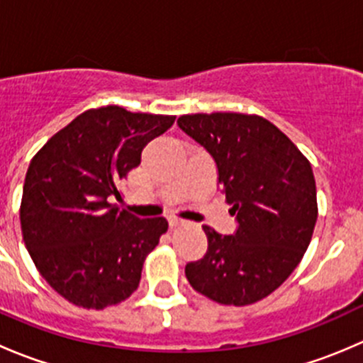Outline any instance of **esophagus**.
Returning a JSON list of instances; mask_svg holds the SVG:
<instances>
[{"mask_svg": "<svg viewBox=\"0 0 363 363\" xmlns=\"http://www.w3.org/2000/svg\"><path fill=\"white\" fill-rule=\"evenodd\" d=\"M182 225H186L184 219H181V218H170V226H182Z\"/></svg>", "mask_w": 363, "mask_h": 363, "instance_id": "esophagus-1", "label": "esophagus"}]
</instances>
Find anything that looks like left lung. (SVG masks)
Returning a JSON list of instances; mask_svg holds the SVG:
<instances>
[{
	"label": "left lung",
	"mask_w": 363,
	"mask_h": 363,
	"mask_svg": "<svg viewBox=\"0 0 363 363\" xmlns=\"http://www.w3.org/2000/svg\"><path fill=\"white\" fill-rule=\"evenodd\" d=\"M179 128L216 160L235 235L203 225L207 255L186 265L193 290L223 306H250L290 277L313 239L316 181L309 160L256 113H186Z\"/></svg>",
	"instance_id": "1"
}]
</instances>
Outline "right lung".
<instances>
[{
    "label": "right lung",
    "instance_id": "add662e5",
    "mask_svg": "<svg viewBox=\"0 0 363 363\" xmlns=\"http://www.w3.org/2000/svg\"><path fill=\"white\" fill-rule=\"evenodd\" d=\"M174 121L117 105L89 108L33 156L21 200L23 239L36 270L68 302L100 311L138 288L168 221L140 219L112 202L145 144Z\"/></svg>",
    "mask_w": 363,
    "mask_h": 363
}]
</instances>
